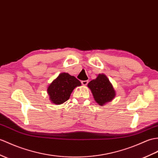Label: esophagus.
<instances>
[{"mask_svg":"<svg viewBox=\"0 0 158 158\" xmlns=\"http://www.w3.org/2000/svg\"><path fill=\"white\" fill-rule=\"evenodd\" d=\"M81 83L83 85H87V84L88 83V81H82Z\"/></svg>","mask_w":158,"mask_h":158,"instance_id":"1","label":"esophagus"}]
</instances>
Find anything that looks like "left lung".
<instances>
[{
	"label": "left lung",
	"instance_id": "1",
	"mask_svg": "<svg viewBox=\"0 0 158 158\" xmlns=\"http://www.w3.org/2000/svg\"><path fill=\"white\" fill-rule=\"evenodd\" d=\"M87 87L92 93L95 101L100 106L111 102L116 96V91L104 74H99L96 79L87 84Z\"/></svg>",
	"mask_w": 158,
	"mask_h": 158
}]
</instances>
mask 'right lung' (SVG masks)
Wrapping results in <instances>:
<instances>
[{
	"mask_svg": "<svg viewBox=\"0 0 158 158\" xmlns=\"http://www.w3.org/2000/svg\"><path fill=\"white\" fill-rule=\"evenodd\" d=\"M81 83L74 76L67 73H61L48 87L47 93L54 104H62L67 101L73 89Z\"/></svg>",
	"mask_w": 158,
	"mask_h": 158,
	"instance_id": "1",
	"label": "right lung"
}]
</instances>
